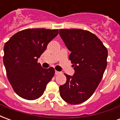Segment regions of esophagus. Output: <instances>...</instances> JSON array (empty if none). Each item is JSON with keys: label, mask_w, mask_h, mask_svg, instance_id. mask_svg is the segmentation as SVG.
I'll return each instance as SVG.
<instances>
[{"label": "esophagus", "mask_w": 120, "mask_h": 120, "mask_svg": "<svg viewBox=\"0 0 120 120\" xmlns=\"http://www.w3.org/2000/svg\"><path fill=\"white\" fill-rule=\"evenodd\" d=\"M61 72L60 71H55V75H59V74H61Z\"/></svg>", "instance_id": "esophagus-1"}]
</instances>
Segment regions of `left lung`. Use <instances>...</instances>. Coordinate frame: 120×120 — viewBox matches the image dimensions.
I'll use <instances>...</instances> for the list:
<instances>
[{"mask_svg":"<svg viewBox=\"0 0 120 120\" xmlns=\"http://www.w3.org/2000/svg\"><path fill=\"white\" fill-rule=\"evenodd\" d=\"M59 34L71 51L69 58L73 64V76L64 74L65 84L60 86V94L70 104L87 100L99 85L107 67V49L98 37L80 29L60 30Z\"/></svg>","mask_w":120,"mask_h":120,"instance_id":"1","label":"left lung"}]
</instances>
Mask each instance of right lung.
<instances>
[{
  "label": "right lung",
  "mask_w": 120,
  "mask_h": 120,
  "mask_svg": "<svg viewBox=\"0 0 120 120\" xmlns=\"http://www.w3.org/2000/svg\"><path fill=\"white\" fill-rule=\"evenodd\" d=\"M58 30L27 29L18 32L5 44L3 62L9 83L21 98L33 100L43 94L55 75L54 68L37 63Z\"/></svg>",
  "instance_id": "add662e5"
}]
</instances>
